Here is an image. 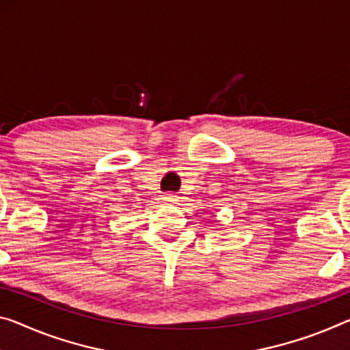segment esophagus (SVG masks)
<instances>
[{
	"label": "esophagus",
	"mask_w": 350,
	"mask_h": 350,
	"mask_svg": "<svg viewBox=\"0 0 350 350\" xmlns=\"http://www.w3.org/2000/svg\"><path fill=\"white\" fill-rule=\"evenodd\" d=\"M164 200L165 202H169V203H172V202H175L176 200V196H174V193H164Z\"/></svg>",
	"instance_id": "obj_1"
}]
</instances>
